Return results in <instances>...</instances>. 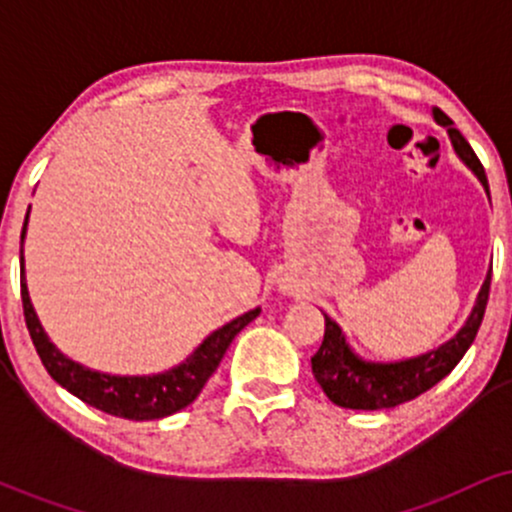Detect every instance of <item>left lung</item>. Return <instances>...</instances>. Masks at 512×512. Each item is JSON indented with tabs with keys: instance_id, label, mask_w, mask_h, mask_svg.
Wrapping results in <instances>:
<instances>
[{
	"instance_id": "8db88e82",
	"label": "left lung",
	"mask_w": 512,
	"mask_h": 512,
	"mask_svg": "<svg viewBox=\"0 0 512 512\" xmlns=\"http://www.w3.org/2000/svg\"><path fill=\"white\" fill-rule=\"evenodd\" d=\"M433 117H436L438 125L448 127L457 156L477 173L481 185L489 190L484 166H481V161L474 154L467 139L462 137L460 129L452 127V120L440 108L433 110ZM489 289L491 274L486 276L484 286L479 291L477 305H474L467 325L457 332V337H452L448 344L438 346L431 354L399 363H366L361 358H356L351 354L349 346H346L344 334L337 327V322H332L325 315V339H322V346L317 349V354L310 358L315 380L320 383L322 392L337 407L344 409H392L397 404L424 395L426 390L438 385L462 361V356L472 346L481 327V320H484L486 303H489Z\"/></svg>"
}]
</instances>
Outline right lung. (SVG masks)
I'll list each match as a JSON object with an SVG mask.
<instances>
[{"mask_svg":"<svg viewBox=\"0 0 512 512\" xmlns=\"http://www.w3.org/2000/svg\"><path fill=\"white\" fill-rule=\"evenodd\" d=\"M23 233H26V223H23L21 240ZM21 303L28 334H31L35 351H38L50 378L60 383L64 390L72 392L74 397H79L81 402L91 404V407L101 409L105 414L134 421L163 419V416L175 414V411L185 409L187 404L195 402L202 387L211 378V373L219 368L221 358L233 339H236V334L260 315V308H255L250 313L236 317L233 322H228V325H223L185 363L168 370V373L149 375V378H117V375L96 373V370H88L79 366V363L69 361L67 356H62L48 342L38 317L33 313L31 298H28L26 281L23 279Z\"/></svg>","mask_w":512,"mask_h":512,"instance_id":"right-lung-1","label":"right lung"}]
</instances>
